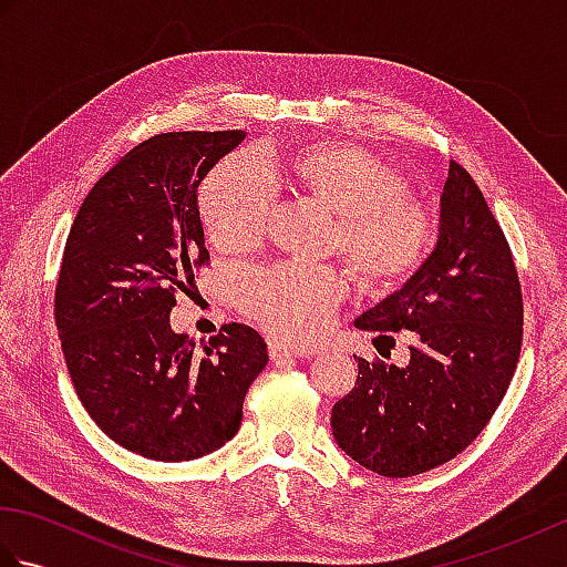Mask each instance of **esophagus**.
<instances>
[{"instance_id": "34e87169", "label": "esophagus", "mask_w": 567, "mask_h": 567, "mask_svg": "<svg viewBox=\"0 0 567 567\" xmlns=\"http://www.w3.org/2000/svg\"><path fill=\"white\" fill-rule=\"evenodd\" d=\"M268 353H270V360H275V363H280V360H292V358L309 355V353H305V351H299V348L285 346V343H280V341H270V343H268Z\"/></svg>"}]
</instances>
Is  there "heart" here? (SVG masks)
<instances>
[{
  "label": "heart",
  "instance_id": "b5f03b06",
  "mask_svg": "<svg viewBox=\"0 0 567 567\" xmlns=\"http://www.w3.org/2000/svg\"><path fill=\"white\" fill-rule=\"evenodd\" d=\"M275 185L331 212L327 246L346 260L365 292L394 290L426 260L436 221L404 177L353 143L315 141L275 155L270 177L248 153H231L204 177L199 216L212 244L244 252L260 240L275 204ZM346 285L331 265L272 262L238 280L250 319L290 343H311L329 329Z\"/></svg>",
  "mask_w": 567,
  "mask_h": 567
}]
</instances>
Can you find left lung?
I'll use <instances>...</instances> for the list:
<instances>
[{
	"mask_svg": "<svg viewBox=\"0 0 567 567\" xmlns=\"http://www.w3.org/2000/svg\"><path fill=\"white\" fill-rule=\"evenodd\" d=\"M355 327L404 331V368L358 358L355 388L333 404V439L384 477L449 463L497 412L522 353L524 302L512 250L483 192L451 161L436 248Z\"/></svg>",
	"mask_w": 567,
	"mask_h": 567,
	"instance_id": "obj_1",
	"label": "left lung"
}]
</instances>
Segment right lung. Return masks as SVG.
I'll return each mask as SVG.
<instances>
[{
  "mask_svg": "<svg viewBox=\"0 0 567 567\" xmlns=\"http://www.w3.org/2000/svg\"><path fill=\"white\" fill-rule=\"evenodd\" d=\"M246 131H177L128 151L84 197L55 287L65 365L94 424L151 461H195L236 436L268 363L262 336L224 323L204 351L171 329L209 262L197 189Z\"/></svg>",
  "mask_w": 567,
  "mask_h": 567,
  "instance_id": "right-lung-1",
  "label": "right lung"
}]
</instances>
